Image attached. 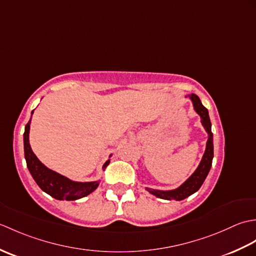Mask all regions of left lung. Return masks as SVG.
<instances>
[{
    "label": "left lung",
    "instance_id": "obj_1",
    "mask_svg": "<svg viewBox=\"0 0 256 256\" xmlns=\"http://www.w3.org/2000/svg\"><path fill=\"white\" fill-rule=\"evenodd\" d=\"M188 96L192 102L194 111L199 114V116L201 118V124H202L206 134H208L204 153L198 167L196 168V170L179 187L172 190H158L146 188V190H148L150 194L156 196L157 198L176 201H180L188 198L189 196H192L196 192H198L201 184H204L206 177L208 176L212 165V158H214V134L211 132V122L208 110L202 106V103H201L198 96L192 94Z\"/></svg>",
    "mask_w": 256,
    "mask_h": 256
}]
</instances>
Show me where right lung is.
<instances>
[{
    "mask_svg": "<svg viewBox=\"0 0 256 256\" xmlns=\"http://www.w3.org/2000/svg\"><path fill=\"white\" fill-rule=\"evenodd\" d=\"M34 111H32V116ZM30 121L32 118L25 125L24 132V154L27 168L30 172L32 177L34 178L36 184L40 188L52 196V198L57 200H78L84 198L86 196L90 194L92 192L98 188L100 184V180L94 182H74L69 179L66 176H62L57 172L52 170L50 168L45 166L42 162L37 158V156L32 150L30 144ZM112 154L110 155V157ZM110 157L103 164L102 170H104L106 166L110 164Z\"/></svg>",
    "mask_w": 256,
    "mask_h": 256,
    "instance_id": "obj_1",
    "label": "right lung"
}]
</instances>
